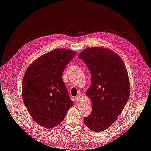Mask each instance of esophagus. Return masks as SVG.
<instances>
[{"label":"esophagus","mask_w":151,"mask_h":151,"mask_svg":"<svg viewBox=\"0 0 151 151\" xmlns=\"http://www.w3.org/2000/svg\"><path fill=\"white\" fill-rule=\"evenodd\" d=\"M81 99V95H77V96H76L75 97V100H76V101H80Z\"/></svg>","instance_id":"esophagus-1"}]
</instances>
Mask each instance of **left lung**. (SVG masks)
<instances>
[{"mask_svg":"<svg viewBox=\"0 0 151 151\" xmlns=\"http://www.w3.org/2000/svg\"><path fill=\"white\" fill-rule=\"evenodd\" d=\"M78 57L86 63L91 75L87 94L92 101V111L84 118V122L91 130L102 132L115 122L129 100L127 68L116 53L101 47L87 48Z\"/></svg>","mask_w":151,"mask_h":151,"instance_id":"left-lung-1","label":"left lung"}]
</instances>
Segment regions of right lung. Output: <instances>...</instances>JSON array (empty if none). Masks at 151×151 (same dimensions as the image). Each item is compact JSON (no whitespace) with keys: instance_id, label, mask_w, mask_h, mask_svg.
Listing matches in <instances>:
<instances>
[{"instance_id":"1","label":"right lung","mask_w":151,"mask_h":151,"mask_svg":"<svg viewBox=\"0 0 151 151\" xmlns=\"http://www.w3.org/2000/svg\"><path fill=\"white\" fill-rule=\"evenodd\" d=\"M76 54L67 49L53 50L27 68L22 96L30 115L42 127L51 129L58 125L74 104L62 76Z\"/></svg>"}]
</instances>
